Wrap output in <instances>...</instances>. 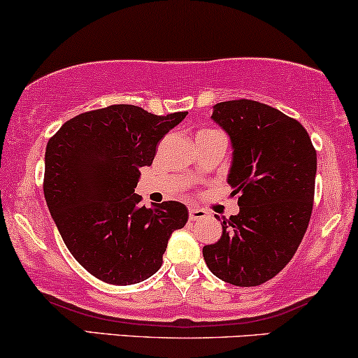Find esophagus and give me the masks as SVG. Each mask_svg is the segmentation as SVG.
I'll list each match as a JSON object with an SVG mask.
<instances>
[{
	"label": "esophagus",
	"instance_id": "1",
	"mask_svg": "<svg viewBox=\"0 0 358 358\" xmlns=\"http://www.w3.org/2000/svg\"><path fill=\"white\" fill-rule=\"evenodd\" d=\"M206 215H207V210L199 209V207H191V209H189V219L191 220H201L204 219Z\"/></svg>",
	"mask_w": 358,
	"mask_h": 358
}]
</instances>
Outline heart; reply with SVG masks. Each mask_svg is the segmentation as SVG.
<instances>
[{
    "label": "heart",
    "instance_id": "b5f03b06",
    "mask_svg": "<svg viewBox=\"0 0 358 358\" xmlns=\"http://www.w3.org/2000/svg\"><path fill=\"white\" fill-rule=\"evenodd\" d=\"M202 132H204V131H202Z\"/></svg>",
    "mask_w": 358,
    "mask_h": 358
}]
</instances>
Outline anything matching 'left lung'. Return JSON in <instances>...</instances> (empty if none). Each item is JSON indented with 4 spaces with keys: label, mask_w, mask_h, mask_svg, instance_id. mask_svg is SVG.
Returning a JSON list of instances; mask_svg holds the SVG:
<instances>
[{
    "label": "left lung",
    "mask_w": 358,
    "mask_h": 358,
    "mask_svg": "<svg viewBox=\"0 0 358 358\" xmlns=\"http://www.w3.org/2000/svg\"><path fill=\"white\" fill-rule=\"evenodd\" d=\"M210 117L231 138L227 182L231 196H239V214L222 219V236L202 255L220 280L255 287L275 277L301 245L314 204L317 152L301 122L257 101L217 103Z\"/></svg>",
    "instance_id": "8db88e82"
}]
</instances>
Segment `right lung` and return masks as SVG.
I'll use <instances>...</instances> for the list:
<instances>
[{
    "label": "right lung",
    "mask_w": 358,
    "mask_h": 358,
    "mask_svg": "<svg viewBox=\"0 0 358 358\" xmlns=\"http://www.w3.org/2000/svg\"><path fill=\"white\" fill-rule=\"evenodd\" d=\"M187 113L156 116L113 104L66 121L48 141L44 199L73 257L113 285L143 282L162 266L167 241L189 213L167 201L148 209L134 192L156 145Z\"/></svg>",
    "instance_id": "obj_1"
}]
</instances>
